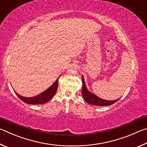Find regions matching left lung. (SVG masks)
<instances>
[{"instance_id": "1", "label": "left lung", "mask_w": 147, "mask_h": 147, "mask_svg": "<svg viewBox=\"0 0 147 147\" xmlns=\"http://www.w3.org/2000/svg\"><path fill=\"white\" fill-rule=\"evenodd\" d=\"M82 93L83 97L86 102L90 104L91 105L105 106L111 105V104L116 102L119 99L118 98L115 100H106L98 97L97 96H96L95 94L89 92L88 89H87L83 76H82Z\"/></svg>"}]
</instances>
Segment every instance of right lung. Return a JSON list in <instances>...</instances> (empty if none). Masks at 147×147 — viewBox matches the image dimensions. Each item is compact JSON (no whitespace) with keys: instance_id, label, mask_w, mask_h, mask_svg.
I'll list each match as a JSON object with an SVG mask.
<instances>
[{"instance_id":"obj_1","label":"right lung","mask_w":147,"mask_h":147,"mask_svg":"<svg viewBox=\"0 0 147 147\" xmlns=\"http://www.w3.org/2000/svg\"><path fill=\"white\" fill-rule=\"evenodd\" d=\"M58 78L56 80L55 82L52 85L49 89H47L46 91H45L43 93L38 94L34 97H24L19 95L16 92V93L17 96L21 99L24 102L29 104H42L47 102L51 99L53 97L54 94H56V92L58 89Z\"/></svg>"}]
</instances>
